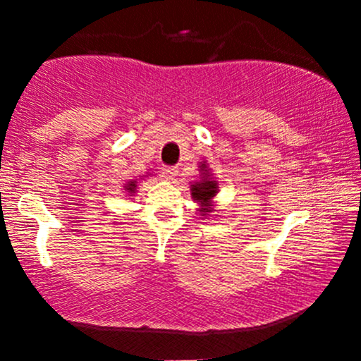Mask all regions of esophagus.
<instances>
[{
  "label": "esophagus",
  "mask_w": 361,
  "mask_h": 361,
  "mask_svg": "<svg viewBox=\"0 0 361 361\" xmlns=\"http://www.w3.org/2000/svg\"><path fill=\"white\" fill-rule=\"evenodd\" d=\"M178 175V168L175 166H164L163 168V176L166 178V180H173Z\"/></svg>",
  "instance_id": "34e87169"
}]
</instances>
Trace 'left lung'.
Wrapping results in <instances>:
<instances>
[{"label":"left lung","instance_id":"8db88e82","mask_svg":"<svg viewBox=\"0 0 361 361\" xmlns=\"http://www.w3.org/2000/svg\"><path fill=\"white\" fill-rule=\"evenodd\" d=\"M217 183L212 180H204V181H197V183L192 185V195L193 198H197L198 202H200L202 205H204V209L200 210V212H210V200H212V197L215 193H217Z\"/></svg>","mask_w":361,"mask_h":361}]
</instances>
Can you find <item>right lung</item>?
<instances>
[{"instance_id":"1","label":"right lung","mask_w":361,"mask_h":361,"mask_svg":"<svg viewBox=\"0 0 361 361\" xmlns=\"http://www.w3.org/2000/svg\"><path fill=\"white\" fill-rule=\"evenodd\" d=\"M127 190H128V192H134V190H135V183H134V181H130V183H128V186H127Z\"/></svg>"}]
</instances>
